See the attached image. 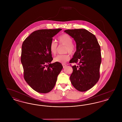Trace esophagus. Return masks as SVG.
<instances>
[{
  "instance_id": "esophagus-1",
  "label": "esophagus",
  "mask_w": 122,
  "mask_h": 122,
  "mask_svg": "<svg viewBox=\"0 0 122 122\" xmlns=\"http://www.w3.org/2000/svg\"><path fill=\"white\" fill-rule=\"evenodd\" d=\"M62 65H63V66L64 68H65V67L66 66V64H62Z\"/></svg>"
}]
</instances>
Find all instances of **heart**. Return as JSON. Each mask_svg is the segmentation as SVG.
Listing matches in <instances>:
<instances>
[{"label": "heart", "instance_id": "b5f03b06", "mask_svg": "<svg viewBox=\"0 0 122 122\" xmlns=\"http://www.w3.org/2000/svg\"><path fill=\"white\" fill-rule=\"evenodd\" d=\"M58 41L60 45H65L64 52H69L73 55L76 52V46L73 42V38L67 34H64L59 36ZM49 50L53 55H55L58 51V44L54 41L51 42L49 45ZM70 59V55L66 53L63 55H58L55 57L53 60L55 62H58L61 64L65 63Z\"/></svg>", "mask_w": 122, "mask_h": 122}]
</instances>
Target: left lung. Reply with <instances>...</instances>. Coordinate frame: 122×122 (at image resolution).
Instances as JSON below:
<instances>
[{
	"mask_svg": "<svg viewBox=\"0 0 122 122\" xmlns=\"http://www.w3.org/2000/svg\"><path fill=\"white\" fill-rule=\"evenodd\" d=\"M64 32L73 37L76 44V51L70 63L78 65L72 66L71 83L78 91L86 92L100 78V46L95 36L86 29H68Z\"/></svg>",
	"mask_w": 122,
	"mask_h": 122,
	"instance_id": "obj_1",
	"label": "left lung"
}]
</instances>
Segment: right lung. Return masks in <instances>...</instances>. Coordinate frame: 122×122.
<instances>
[{
  "label": "right lung",
  "mask_w": 122,
  "mask_h": 122,
  "mask_svg": "<svg viewBox=\"0 0 122 122\" xmlns=\"http://www.w3.org/2000/svg\"><path fill=\"white\" fill-rule=\"evenodd\" d=\"M61 29L36 30L24 41L21 62L24 79L37 92L46 93L52 91L57 77L63 67L58 62L51 64L53 59L49 45L52 37Z\"/></svg>",
  "instance_id": "right-lung-1"
}]
</instances>
